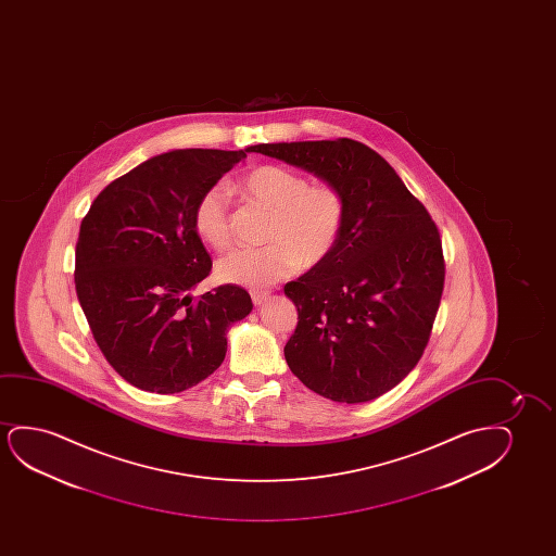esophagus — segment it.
<instances>
[{"label": "esophagus", "mask_w": 556, "mask_h": 556, "mask_svg": "<svg viewBox=\"0 0 556 556\" xmlns=\"http://www.w3.org/2000/svg\"><path fill=\"white\" fill-rule=\"evenodd\" d=\"M267 296H269V292H267V290H251V298L252 302H254V305L264 304V302H266Z\"/></svg>", "instance_id": "1"}]
</instances>
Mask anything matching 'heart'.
<instances>
[{
	"instance_id": "b5f03b06",
	"label": "heart",
	"mask_w": 556,
	"mask_h": 556,
	"mask_svg": "<svg viewBox=\"0 0 556 556\" xmlns=\"http://www.w3.org/2000/svg\"><path fill=\"white\" fill-rule=\"evenodd\" d=\"M249 205L271 213L266 241L258 249H239L218 262L224 281L267 287L294 274L298 267L319 266L334 252L345 226L348 203L334 184H309L307 176L281 165H260L231 184ZM193 228L214 251L233 244L228 193L214 186L203 191L193 208Z\"/></svg>"
}]
</instances>
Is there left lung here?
<instances>
[{
	"mask_svg": "<svg viewBox=\"0 0 556 556\" xmlns=\"http://www.w3.org/2000/svg\"><path fill=\"white\" fill-rule=\"evenodd\" d=\"M249 150L334 184L348 203L334 252L285 285L298 309L285 345L290 370L336 403L388 393L418 365L441 305L446 264L431 214L395 168L357 140Z\"/></svg>",
	"mask_w": 556,
	"mask_h": 556,
	"instance_id": "left-lung-1",
	"label": "left lung"
}]
</instances>
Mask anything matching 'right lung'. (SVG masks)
Instances as JSON below:
<instances>
[{
	"mask_svg": "<svg viewBox=\"0 0 556 556\" xmlns=\"http://www.w3.org/2000/svg\"><path fill=\"white\" fill-rule=\"evenodd\" d=\"M243 157L163 153L108 184L81 220L77 298L102 355L135 388L167 395L198 386L226 357L229 325L251 313L237 285L190 296L213 269L193 208Z\"/></svg>",
	"mask_w": 556,
	"mask_h": 556,
	"instance_id": "add662e5",
	"label": "right lung"
}]
</instances>
